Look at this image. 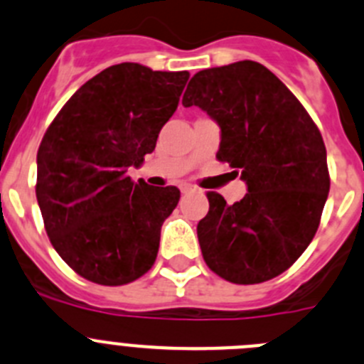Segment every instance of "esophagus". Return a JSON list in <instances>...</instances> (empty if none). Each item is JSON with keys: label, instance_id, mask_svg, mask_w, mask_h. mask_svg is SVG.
<instances>
[{"label": "esophagus", "instance_id": "34e87169", "mask_svg": "<svg viewBox=\"0 0 364 364\" xmlns=\"http://www.w3.org/2000/svg\"><path fill=\"white\" fill-rule=\"evenodd\" d=\"M192 192H196V188H193V186H190V185L181 186V193H192Z\"/></svg>", "mask_w": 364, "mask_h": 364}]
</instances>
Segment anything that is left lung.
I'll use <instances>...</instances> for the list:
<instances>
[{
    "label": "left lung",
    "instance_id": "8db88e82",
    "mask_svg": "<svg viewBox=\"0 0 364 364\" xmlns=\"http://www.w3.org/2000/svg\"><path fill=\"white\" fill-rule=\"evenodd\" d=\"M183 105H198L217 122V159L239 168L247 186L233 205L206 193L210 210L198 224L203 259L233 284L278 277L320 226L331 188L320 131L287 86L255 60L196 73Z\"/></svg>",
    "mask_w": 364,
    "mask_h": 364
}]
</instances>
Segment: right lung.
<instances>
[{"instance_id":"right-lung-1","label":"right lung","mask_w":364,"mask_h":364,"mask_svg":"<svg viewBox=\"0 0 364 364\" xmlns=\"http://www.w3.org/2000/svg\"><path fill=\"white\" fill-rule=\"evenodd\" d=\"M188 77L114 64L75 91L44 132L36 185L44 228L86 280L124 285L154 264L179 190L134 183L127 172L154 151Z\"/></svg>"}]
</instances>
